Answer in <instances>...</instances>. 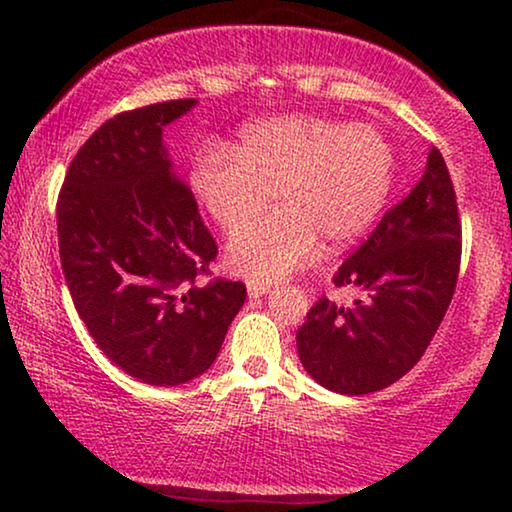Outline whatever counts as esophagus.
Instances as JSON below:
<instances>
[{
    "label": "esophagus",
    "instance_id": "34e87169",
    "mask_svg": "<svg viewBox=\"0 0 512 512\" xmlns=\"http://www.w3.org/2000/svg\"><path fill=\"white\" fill-rule=\"evenodd\" d=\"M247 291H249V298H261L270 291V286L268 284H249Z\"/></svg>",
    "mask_w": 512,
    "mask_h": 512
}]
</instances>
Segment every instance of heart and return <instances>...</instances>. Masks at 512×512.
<instances>
[{"mask_svg":"<svg viewBox=\"0 0 512 512\" xmlns=\"http://www.w3.org/2000/svg\"><path fill=\"white\" fill-rule=\"evenodd\" d=\"M394 186V149L368 123L314 114L265 118L233 146L195 153L191 191L221 228H235L274 197L283 207L237 228L228 268L251 282H277L317 256L321 240L342 249L366 233Z\"/></svg>","mask_w":512,"mask_h":512,"instance_id":"obj_1","label":"heart"}]
</instances>
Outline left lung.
I'll list each match as a JSON object with an SVG mask.
<instances>
[{"label": "left lung", "instance_id": "8db88e82", "mask_svg": "<svg viewBox=\"0 0 512 512\" xmlns=\"http://www.w3.org/2000/svg\"><path fill=\"white\" fill-rule=\"evenodd\" d=\"M461 261L457 195L438 149L424 177L340 265L335 286L361 291L349 305L326 296L298 328L300 363L345 396L380 391L408 373L443 321Z\"/></svg>", "mask_w": 512, "mask_h": 512}]
</instances>
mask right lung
<instances>
[{
    "label": "right lung",
    "instance_id": "add662e5",
    "mask_svg": "<svg viewBox=\"0 0 512 512\" xmlns=\"http://www.w3.org/2000/svg\"><path fill=\"white\" fill-rule=\"evenodd\" d=\"M195 104L158 102L109 118L74 156L58 198L76 312L109 361L156 387L205 373L247 298L242 282L195 284L219 249L163 144L165 125Z\"/></svg>",
    "mask_w": 512,
    "mask_h": 512
}]
</instances>
